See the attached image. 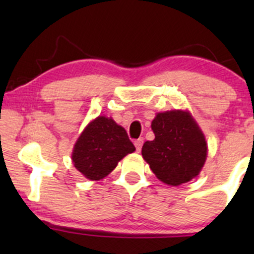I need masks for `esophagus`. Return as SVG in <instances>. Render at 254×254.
<instances>
[{
  "label": "esophagus",
  "instance_id": "1",
  "mask_svg": "<svg viewBox=\"0 0 254 254\" xmlns=\"http://www.w3.org/2000/svg\"><path fill=\"white\" fill-rule=\"evenodd\" d=\"M142 145H143V138H138V139H136L135 141V147H136V150L137 151H141V148H142Z\"/></svg>",
  "mask_w": 254,
  "mask_h": 254
}]
</instances>
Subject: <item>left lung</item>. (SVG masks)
I'll use <instances>...</instances> for the list:
<instances>
[{"label": "left lung", "instance_id": "left-lung-1", "mask_svg": "<svg viewBox=\"0 0 254 254\" xmlns=\"http://www.w3.org/2000/svg\"><path fill=\"white\" fill-rule=\"evenodd\" d=\"M155 138L142 147V156L161 182L178 186L199 174L208 153L205 137L190 112L166 111L151 122Z\"/></svg>", "mask_w": 254, "mask_h": 254}]
</instances>
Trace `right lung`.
Listing matches in <instances>:
<instances>
[{"mask_svg":"<svg viewBox=\"0 0 254 254\" xmlns=\"http://www.w3.org/2000/svg\"><path fill=\"white\" fill-rule=\"evenodd\" d=\"M135 145L112 118L99 116L84 127L72 150V164L89 180H100L116 168Z\"/></svg>","mask_w":254,"mask_h":254,"instance_id":"right-lung-1","label":"right lung"}]
</instances>
